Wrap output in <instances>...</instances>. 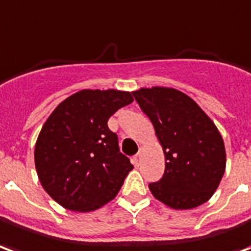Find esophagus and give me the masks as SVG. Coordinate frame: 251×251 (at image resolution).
I'll return each instance as SVG.
<instances>
[{
	"label": "esophagus",
	"instance_id": "obj_1",
	"mask_svg": "<svg viewBox=\"0 0 251 251\" xmlns=\"http://www.w3.org/2000/svg\"><path fill=\"white\" fill-rule=\"evenodd\" d=\"M140 160H142V150H140V151H139V153H136V155H135V156L132 158V162L135 166H139Z\"/></svg>",
	"mask_w": 251,
	"mask_h": 251
}]
</instances>
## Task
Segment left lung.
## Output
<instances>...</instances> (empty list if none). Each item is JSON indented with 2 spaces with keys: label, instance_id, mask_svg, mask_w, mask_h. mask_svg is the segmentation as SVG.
I'll return each mask as SVG.
<instances>
[{
  "label": "left lung",
  "instance_id": "obj_1",
  "mask_svg": "<svg viewBox=\"0 0 251 251\" xmlns=\"http://www.w3.org/2000/svg\"><path fill=\"white\" fill-rule=\"evenodd\" d=\"M132 95L151 120L164 153L163 178L150 183V191L174 210L207 202L226 170V150L217 126L175 88H140Z\"/></svg>",
  "mask_w": 251,
  "mask_h": 251
}]
</instances>
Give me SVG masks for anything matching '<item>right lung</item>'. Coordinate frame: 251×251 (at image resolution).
<instances>
[{"label": "right lung", "instance_id": "add662e5", "mask_svg": "<svg viewBox=\"0 0 251 251\" xmlns=\"http://www.w3.org/2000/svg\"><path fill=\"white\" fill-rule=\"evenodd\" d=\"M132 101L127 91L81 89L49 115L38 133L34 164L41 186L60 206L88 213L118 195L133 166L120 153L107 122Z\"/></svg>", "mask_w": 251, "mask_h": 251}]
</instances>
